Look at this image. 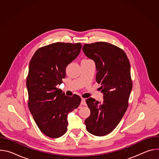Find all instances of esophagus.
<instances>
[{
    "mask_svg": "<svg viewBox=\"0 0 159 159\" xmlns=\"http://www.w3.org/2000/svg\"><path fill=\"white\" fill-rule=\"evenodd\" d=\"M82 105H86V102H85V99L84 98L81 99V103Z\"/></svg>",
    "mask_w": 159,
    "mask_h": 159,
    "instance_id": "1",
    "label": "esophagus"
}]
</instances>
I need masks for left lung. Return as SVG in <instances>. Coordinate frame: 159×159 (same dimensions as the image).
<instances>
[{
  "instance_id": "8db88e82",
  "label": "left lung",
  "mask_w": 159,
  "mask_h": 159,
  "mask_svg": "<svg viewBox=\"0 0 159 159\" xmlns=\"http://www.w3.org/2000/svg\"><path fill=\"white\" fill-rule=\"evenodd\" d=\"M82 50L95 62L96 79L103 94L102 102L92 98L86 100L90 115L85 125L90 133L101 137L114 130L128 108L133 86L130 64L123 50L108 43L85 44Z\"/></svg>"
}]
</instances>
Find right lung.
Returning <instances> with one entry per match:
<instances>
[{"mask_svg":"<svg viewBox=\"0 0 159 159\" xmlns=\"http://www.w3.org/2000/svg\"><path fill=\"white\" fill-rule=\"evenodd\" d=\"M81 48L80 43H53L36 50L30 61L26 80L29 109L39 129L50 138L66 133L67 115L81 102L79 96H66L57 88L65 77L66 66Z\"/></svg>","mask_w":159,"mask_h":159,"instance_id":"obj_1","label":"right lung"}]
</instances>
